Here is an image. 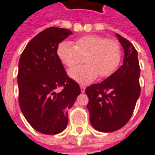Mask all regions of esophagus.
Returning a JSON list of instances; mask_svg holds the SVG:
<instances>
[{
    "label": "esophagus",
    "instance_id": "1",
    "mask_svg": "<svg viewBox=\"0 0 155 155\" xmlns=\"http://www.w3.org/2000/svg\"><path fill=\"white\" fill-rule=\"evenodd\" d=\"M80 89H81V92H84L85 89H86V87H85L84 85H80Z\"/></svg>",
    "mask_w": 155,
    "mask_h": 155
}]
</instances>
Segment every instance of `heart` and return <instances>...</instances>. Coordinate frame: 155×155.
Segmentation results:
<instances>
[{"mask_svg":"<svg viewBox=\"0 0 155 155\" xmlns=\"http://www.w3.org/2000/svg\"><path fill=\"white\" fill-rule=\"evenodd\" d=\"M57 54L62 63L73 68L82 63L84 57L86 64L76 67L68 71V75L76 82L86 84L99 75L108 77L120 64V47L117 42L98 35H87L78 38L74 45L68 41L61 42L57 47Z\"/></svg>","mask_w":155,"mask_h":155,"instance_id":"1","label":"heart"}]
</instances>
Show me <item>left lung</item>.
Listing matches in <instances>:
<instances>
[{
	"label": "left lung",
	"instance_id": "obj_1",
	"mask_svg": "<svg viewBox=\"0 0 155 155\" xmlns=\"http://www.w3.org/2000/svg\"><path fill=\"white\" fill-rule=\"evenodd\" d=\"M116 36L124 50L123 64L103 82L85 90L91 125L104 133L116 131L129 121L141 93L137 50L120 35Z\"/></svg>",
	"mask_w": 155,
	"mask_h": 155
}]
</instances>
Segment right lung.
<instances>
[{
  "label": "right lung",
  "instance_id": "right-lung-1",
  "mask_svg": "<svg viewBox=\"0 0 155 155\" xmlns=\"http://www.w3.org/2000/svg\"><path fill=\"white\" fill-rule=\"evenodd\" d=\"M72 32L50 27L38 34L21 54L18 63L19 105L38 132L57 134L68 123V109L80 94V86L67 75L57 54L58 45ZM59 87L61 91H58Z\"/></svg>",
  "mask_w": 155,
  "mask_h": 155
}]
</instances>
